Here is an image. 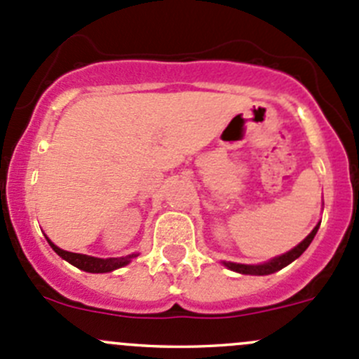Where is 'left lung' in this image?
<instances>
[{
	"label": "left lung",
	"instance_id": "obj_1",
	"mask_svg": "<svg viewBox=\"0 0 359 359\" xmlns=\"http://www.w3.org/2000/svg\"><path fill=\"white\" fill-rule=\"evenodd\" d=\"M320 224L321 222H318L316 226H314V229L311 231V233L307 234V236L304 238V240L300 241L297 247H293L290 252L283 253V255L273 257V259L267 260V262H262V264H238V262H226V260H222V264L227 267V269L234 271V273L250 274V276H267V274L276 273V271L287 267L288 264H292L293 260L299 259V257L302 255L304 252H306L307 247L311 245V241H313L314 236H316L318 229H320Z\"/></svg>",
	"mask_w": 359,
	"mask_h": 359
}]
</instances>
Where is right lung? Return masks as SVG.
<instances>
[{
    "label": "right lung",
    "instance_id": "add662e5",
    "mask_svg": "<svg viewBox=\"0 0 359 359\" xmlns=\"http://www.w3.org/2000/svg\"><path fill=\"white\" fill-rule=\"evenodd\" d=\"M46 238V236H45ZM46 241L50 243L53 252L59 257H62L64 260H67L69 264H72L78 269L86 271V273H111V271L119 269V267H125L126 264L132 262V259L139 257V253H130L126 257H112V259H100V257H92V255H83V253H74L67 252V250H62L57 247L55 243H52V240L46 238Z\"/></svg>",
    "mask_w": 359,
    "mask_h": 359
}]
</instances>
